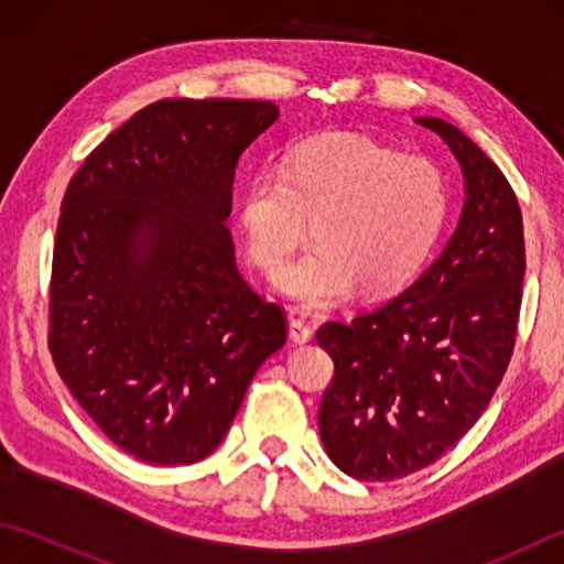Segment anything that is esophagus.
<instances>
[{"label": "esophagus", "instance_id": "1", "mask_svg": "<svg viewBox=\"0 0 564 564\" xmlns=\"http://www.w3.org/2000/svg\"><path fill=\"white\" fill-rule=\"evenodd\" d=\"M289 334H291V339L295 344H307L310 339H313V329H310V325L303 319H291L289 322Z\"/></svg>", "mask_w": 564, "mask_h": 564}]
</instances>
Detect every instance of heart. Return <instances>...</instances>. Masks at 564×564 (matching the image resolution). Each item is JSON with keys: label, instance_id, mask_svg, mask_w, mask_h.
<instances>
[{"label": "heart", "instance_id": "obj_1", "mask_svg": "<svg viewBox=\"0 0 564 564\" xmlns=\"http://www.w3.org/2000/svg\"><path fill=\"white\" fill-rule=\"evenodd\" d=\"M451 184L429 154L370 138L329 135L291 150L279 172L247 178L237 223L249 261L275 275L315 223V249L275 285L305 310L400 289L422 271L446 230Z\"/></svg>", "mask_w": 564, "mask_h": 564}]
</instances>
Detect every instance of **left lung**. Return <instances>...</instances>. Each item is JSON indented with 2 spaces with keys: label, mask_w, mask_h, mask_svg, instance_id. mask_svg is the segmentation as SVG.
Instances as JSON below:
<instances>
[{
  "label": "left lung",
  "mask_w": 564,
  "mask_h": 564,
  "mask_svg": "<svg viewBox=\"0 0 564 564\" xmlns=\"http://www.w3.org/2000/svg\"><path fill=\"white\" fill-rule=\"evenodd\" d=\"M460 162L465 206L438 259L351 322L315 334L334 361L319 436L332 463L390 482L436 463L477 419L517 344L525 273L523 220L499 166L441 118H416Z\"/></svg>",
  "instance_id": "obj_1"
}]
</instances>
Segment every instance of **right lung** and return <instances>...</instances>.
Here are the masks:
<instances>
[{"label":"right lung","instance_id":"1","mask_svg":"<svg viewBox=\"0 0 564 564\" xmlns=\"http://www.w3.org/2000/svg\"><path fill=\"white\" fill-rule=\"evenodd\" d=\"M275 118L273 101H154L67 184L47 349L82 410L142 463L210 455L289 337L285 310L237 271L225 227L239 154Z\"/></svg>","mask_w":564,"mask_h":564}]
</instances>
